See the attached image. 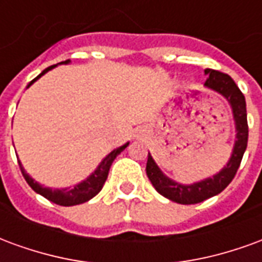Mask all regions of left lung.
Instances as JSON below:
<instances>
[{
    "label": "left lung",
    "mask_w": 262,
    "mask_h": 262,
    "mask_svg": "<svg viewBox=\"0 0 262 262\" xmlns=\"http://www.w3.org/2000/svg\"><path fill=\"white\" fill-rule=\"evenodd\" d=\"M205 73L208 74L205 86L219 92L220 95H223L227 99V102L230 103L234 123H236V142H234V147H233V153H231L229 163L217 174L205 178L202 181L193 182L191 185L178 184L164 176L148 153L146 172H147L150 182L153 184L156 191L161 193L163 196L181 205H193V203L203 202L205 199L222 192L233 181L242 163L243 154L247 148V111H246V98L243 95V92L238 90L236 82L231 80L230 75L212 69H206Z\"/></svg>",
    "instance_id": "left-lung-1"
}]
</instances>
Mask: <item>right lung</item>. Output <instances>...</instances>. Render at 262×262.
I'll return each instance as SVG.
<instances>
[{"instance_id":"add662e5","label":"right lung","mask_w":262,"mask_h":262,"mask_svg":"<svg viewBox=\"0 0 262 262\" xmlns=\"http://www.w3.org/2000/svg\"><path fill=\"white\" fill-rule=\"evenodd\" d=\"M61 63H63V64H67V63H70V60H66V61H61ZM54 67H57V64L50 66L48 69L43 70L42 73L37 75L36 78H33V80L28 84V88H29L37 78H40L43 74L48 73L49 70L54 69ZM127 146H129V143H126L123 146L115 148L114 151H111V153L101 161V164L98 165L97 170L94 171L91 176L86 178L85 181L80 182V184L75 185L74 188H64V189H52V188L43 187L39 182L35 181L32 177H29V174H26V171L24 170L20 161H18V163H19L22 176H24L26 182L29 184V187H31L35 192L39 193V195H42V196H45L46 199H49L50 202L57 203L60 206H74V205H80V203H84L86 202V201H90L91 198L95 196V195L102 189L103 184H105L106 178H108L109 168H111V165L114 163V160L116 159V156L122 153Z\"/></svg>"}]
</instances>
